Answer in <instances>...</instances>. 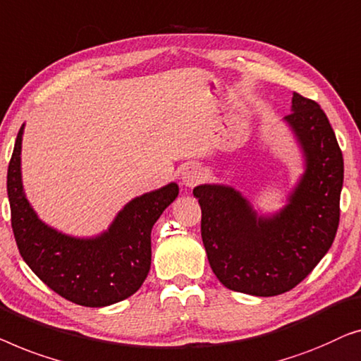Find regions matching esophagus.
<instances>
[{"mask_svg": "<svg viewBox=\"0 0 361 361\" xmlns=\"http://www.w3.org/2000/svg\"><path fill=\"white\" fill-rule=\"evenodd\" d=\"M204 178V170L197 164H188L181 170V183L185 186H196Z\"/></svg>", "mask_w": 361, "mask_h": 361, "instance_id": "1", "label": "esophagus"}]
</instances>
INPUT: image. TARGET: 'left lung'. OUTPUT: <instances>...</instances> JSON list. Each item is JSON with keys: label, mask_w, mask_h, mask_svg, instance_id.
I'll list each match as a JSON object with an SVG mask.
<instances>
[{"label": "left lung", "mask_w": 361, "mask_h": 361, "mask_svg": "<svg viewBox=\"0 0 361 361\" xmlns=\"http://www.w3.org/2000/svg\"><path fill=\"white\" fill-rule=\"evenodd\" d=\"M291 126L306 155V173L280 214L257 217L233 188L192 190L201 206V237L222 284L253 296H276L301 283L331 248L340 221L343 157L316 101L293 94Z\"/></svg>", "instance_id": "8db88e82"}]
</instances>
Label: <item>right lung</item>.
Returning a JSON list of instances; mask_svg holds the SVG:
<instances>
[{"label":"right lung","instance_id":"obj_1","mask_svg":"<svg viewBox=\"0 0 361 361\" xmlns=\"http://www.w3.org/2000/svg\"><path fill=\"white\" fill-rule=\"evenodd\" d=\"M19 129L8 166L11 227L19 253L50 289L80 306L103 307L129 298L150 270V232L157 219L178 196L170 183L135 197L96 238H73L39 221L23 192Z\"/></svg>","mask_w":361,"mask_h":361}]
</instances>
